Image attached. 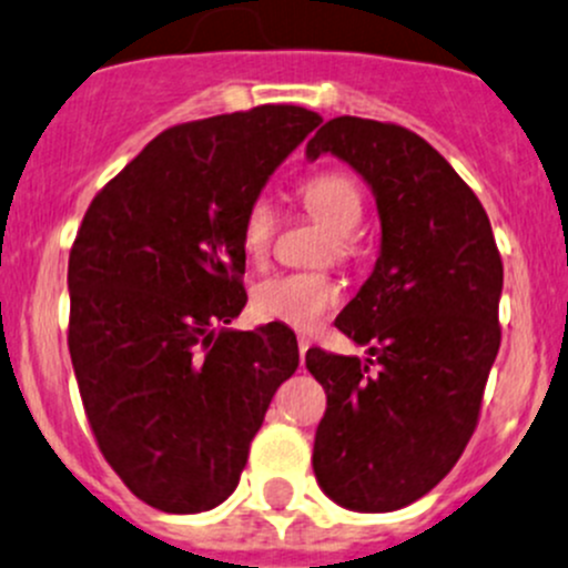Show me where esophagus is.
Instances as JSON below:
<instances>
[{
    "label": "esophagus",
    "instance_id": "1",
    "mask_svg": "<svg viewBox=\"0 0 568 568\" xmlns=\"http://www.w3.org/2000/svg\"><path fill=\"white\" fill-rule=\"evenodd\" d=\"M308 347H312V344H308V338H297V349H301V366H303V361H306V353H308Z\"/></svg>",
    "mask_w": 568,
    "mask_h": 568
}]
</instances>
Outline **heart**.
Returning <instances> with one entry per match:
<instances>
[{
    "label": "heart",
    "mask_w": 568,
    "mask_h": 568,
    "mask_svg": "<svg viewBox=\"0 0 568 568\" xmlns=\"http://www.w3.org/2000/svg\"><path fill=\"white\" fill-rule=\"evenodd\" d=\"M301 204L314 221L331 232L338 260L353 254V237L364 221V191L347 172H317L301 185ZM276 235V210L271 199L256 196L243 215L241 243L248 262L271 254ZM338 286L320 273H278L254 290V312L262 320L312 331L336 306Z\"/></svg>",
    "instance_id": "obj_1"
}]
</instances>
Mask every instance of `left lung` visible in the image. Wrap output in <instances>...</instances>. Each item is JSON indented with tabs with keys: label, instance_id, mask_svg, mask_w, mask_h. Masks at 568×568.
<instances>
[{
	"label": "left lung",
	"instance_id": "obj_1",
	"mask_svg": "<svg viewBox=\"0 0 568 568\" xmlns=\"http://www.w3.org/2000/svg\"><path fill=\"white\" fill-rule=\"evenodd\" d=\"M369 185L379 215L372 276L336 327L369 358L314 347L306 369L327 394L314 476L349 511L424 498L465 452L500 347L503 262L481 202L413 131L336 116L306 144Z\"/></svg>",
	"mask_w": 568,
	"mask_h": 568
}]
</instances>
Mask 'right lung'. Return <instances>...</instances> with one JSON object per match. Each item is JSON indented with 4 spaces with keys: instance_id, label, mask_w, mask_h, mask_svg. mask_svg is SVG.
Returning a JSON list of instances; mask_svg holds the SVG:
<instances>
[{
    "instance_id": "1",
    "label": "right lung",
    "mask_w": 568,
    "mask_h": 568,
    "mask_svg": "<svg viewBox=\"0 0 568 568\" xmlns=\"http://www.w3.org/2000/svg\"><path fill=\"white\" fill-rule=\"evenodd\" d=\"M320 122L256 106L169 128L81 221L68 262L81 402L116 476L161 511H210L235 493L273 394L297 369L284 323L226 325L248 301L245 210Z\"/></svg>"
}]
</instances>
